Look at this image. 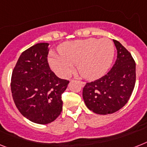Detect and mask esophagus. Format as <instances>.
I'll use <instances>...</instances> for the list:
<instances>
[{
	"instance_id": "34e87169",
	"label": "esophagus",
	"mask_w": 147,
	"mask_h": 147,
	"mask_svg": "<svg viewBox=\"0 0 147 147\" xmlns=\"http://www.w3.org/2000/svg\"><path fill=\"white\" fill-rule=\"evenodd\" d=\"M78 82H79L80 84H81V85H82V87H84V86L85 85V82H82V81H78Z\"/></svg>"
}]
</instances>
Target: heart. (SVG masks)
<instances>
[{
    "instance_id": "heart-1",
    "label": "heart",
    "mask_w": 147,
    "mask_h": 147,
    "mask_svg": "<svg viewBox=\"0 0 147 147\" xmlns=\"http://www.w3.org/2000/svg\"><path fill=\"white\" fill-rule=\"evenodd\" d=\"M59 54L52 53L49 62L52 69L62 78L69 76L77 65L78 70L87 79H96L104 75L113 63L115 46L110 39L94 38L63 43Z\"/></svg>"
}]
</instances>
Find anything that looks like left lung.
Masks as SVG:
<instances>
[{"label": "left lung", "mask_w": 147, "mask_h": 147, "mask_svg": "<svg viewBox=\"0 0 147 147\" xmlns=\"http://www.w3.org/2000/svg\"><path fill=\"white\" fill-rule=\"evenodd\" d=\"M117 59L107 75L86 83L83 99L90 110L100 115L112 114L125 106L136 82V63L131 54L118 40H113Z\"/></svg>", "instance_id": "1"}]
</instances>
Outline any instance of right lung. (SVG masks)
Returning a JSON list of instances; mask_svg holds the SVG:
<instances>
[{"instance_id": "obj_1", "label": "right lung", "mask_w": 147, "mask_h": 147, "mask_svg": "<svg viewBox=\"0 0 147 147\" xmlns=\"http://www.w3.org/2000/svg\"><path fill=\"white\" fill-rule=\"evenodd\" d=\"M48 43H39L20 55L11 77L16 107L32 122L51 123L63 109L62 94L69 81L57 77L50 68Z\"/></svg>"}]
</instances>
